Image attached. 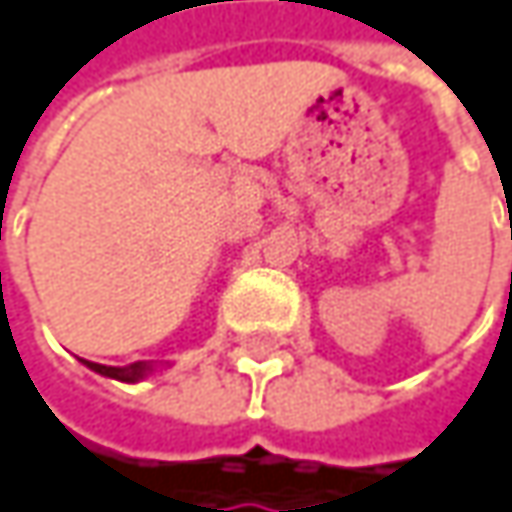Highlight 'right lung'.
<instances>
[{
  "label": "right lung",
  "instance_id": "obj_1",
  "mask_svg": "<svg viewBox=\"0 0 512 512\" xmlns=\"http://www.w3.org/2000/svg\"><path fill=\"white\" fill-rule=\"evenodd\" d=\"M82 361H85V358H82ZM85 367H91V370L100 373V376L118 379V382H139V379H145V376L154 370L151 361H136V364H127V367H106V364H97V361H85Z\"/></svg>",
  "mask_w": 512,
  "mask_h": 512
}]
</instances>
